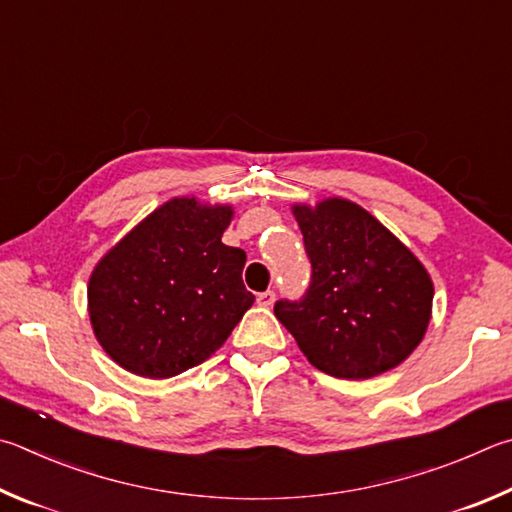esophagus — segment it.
<instances>
[{"label":"esophagus","mask_w":512,"mask_h":512,"mask_svg":"<svg viewBox=\"0 0 512 512\" xmlns=\"http://www.w3.org/2000/svg\"><path fill=\"white\" fill-rule=\"evenodd\" d=\"M273 302H275V293L273 291H264V293L257 295V304L259 306H273Z\"/></svg>","instance_id":"esophagus-1"}]
</instances>
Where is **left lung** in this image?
<instances>
[{"label":"left lung","mask_w":512,"mask_h":512,"mask_svg":"<svg viewBox=\"0 0 512 512\" xmlns=\"http://www.w3.org/2000/svg\"><path fill=\"white\" fill-rule=\"evenodd\" d=\"M291 210L313 275L300 302L275 304V318L306 360L329 376L365 380L401 365L432 318L427 268L349 199L293 203Z\"/></svg>","instance_id":"left-lung-1"}]
</instances>
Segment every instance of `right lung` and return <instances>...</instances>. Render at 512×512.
I'll return each instance as SVG.
<instances>
[{
	"mask_svg": "<svg viewBox=\"0 0 512 512\" xmlns=\"http://www.w3.org/2000/svg\"><path fill=\"white\" fill-rule=\"evenodd\" d=\"M235 210L174 197L111 246L87 286L91 329L107 356L143 378H172L215 353L255 295L246 253L221 241Z\"/></svg>",
	"mask_w": 512,
	"mask_h": 512,
	"instance_id": "obj_1",
	"label": "right lung"
}]
</instances>
